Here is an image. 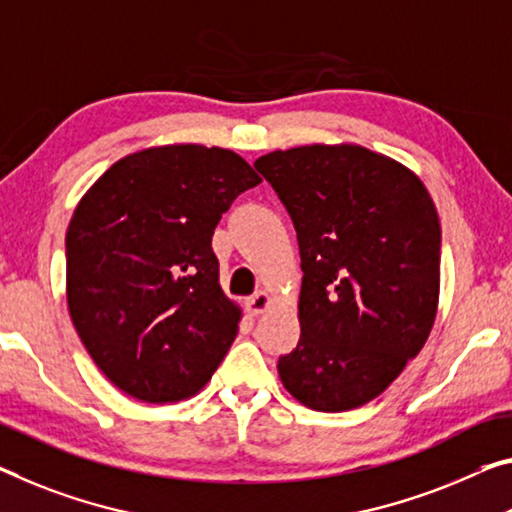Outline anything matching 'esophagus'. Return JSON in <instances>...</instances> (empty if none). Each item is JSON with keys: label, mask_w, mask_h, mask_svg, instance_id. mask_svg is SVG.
<instances>
[{"label": "esophagus", "mask_w": 512, "mask_h": 512, "mask_svg": "<svg viewBox=\"0 0 512 512\" xmlns=\"http://www.w3.org/2000/svg\"><path fill=\"white\" fill-rule=\"evenodd\" d=\"M247 304V311H249V316H263V313L270 309L272 306V297L265 293V290H261V293H256V295H251L249 300L245 302Z\"/></svg>", "instance_id": "esophagus-1"}]
</instances>
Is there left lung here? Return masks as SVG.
Instances as JSON below:
<instances>
[{"label":"left lung","instance_id":"8db88e82","mask_svg":"<svg viewBox=\"0 0 512 512\" xmlns=\"http://www.w3.org/2000/svg\"><path fill=\"white\" fill-rule=\"evenodd\" d=\"M302 256V336L283 387L316 412L366 405L426 345L439 302L442 229L426 185L357 144L258 157Z\"/></svg>","mask_w":512,"mask_h":512}]
</instances>
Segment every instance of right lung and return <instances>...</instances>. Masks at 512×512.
<instances>
[{
	"label": "right lung",
	"mask_w": 512,
	"mask_h": 512,
	"mask_svg": "<svg viewBox=\"0 0 512 512\" xmlns=\"http://www.w3.org/2000/svg\"><path fill=\"white\" fill-rule=\"evenodd\" d=\"M261 183L238 153L199 144L125 155L82 196L66 233V300L96 366L144 403L192 398L238 336L212 233Z\"/></svg>",
	"instance_id": "add662e5"
}]
</instances>
